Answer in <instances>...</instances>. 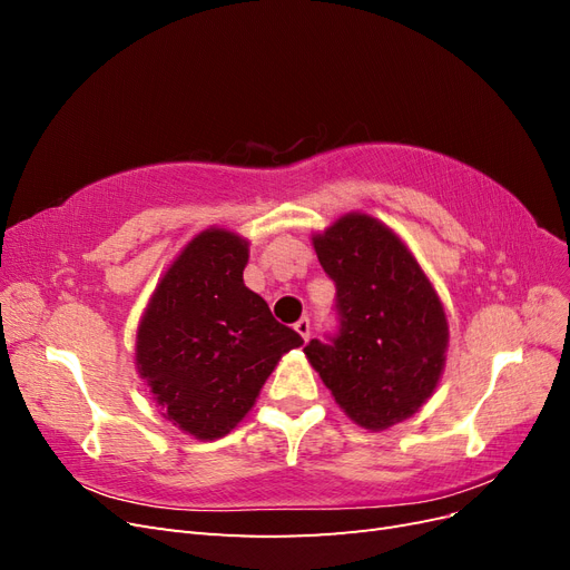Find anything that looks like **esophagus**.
Listing matches in <instances>:
<instances>
[{
	"mask_svg": "<svg viewBox=\"0 0 570 570\" xmlns=\"http://www.w3.org/2000/svg\"><path fill=\"white\" fill-rule=\"evenodd\" d=\"M295 331L304 337V342L308 340V335H312V321L308 318H299L297 323H295Z\"/></svg>",
	"mask_w": 570,
	"mask_h": 570,
	"instance_id": "34e87169",
	"label": "esophagus"
}]
</instances>
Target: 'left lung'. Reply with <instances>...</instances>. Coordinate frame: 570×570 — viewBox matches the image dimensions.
Wrapping results in <instances>:
<instances>
[{"label":"left lung","instance_id":"8db88e82","mask_svg":"<svg viewBox=\"0 0 570 570\" xmlns=\"http://www.w3.org/2000/svg\"><path fill=\"white\" fill-rule=\"evenodd\" d=\"M335 283V333L304 354L358 425L385 430L416 413L444 368V308L406 245L381 220L350 214L314 237Z\"/></svg>","mask_w":570,"mask_h":570}]
</instances>
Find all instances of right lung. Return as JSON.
Wrapping results in <instances>:
<instances>
[{"label":"right lung","instance_id":"1","mask_svg":"<svg viewBox=\"0 0 570 570\" xmlns=\"http://www.w3.org/2000/svg\"><path fill=\"white\" fill-rule=\"evenodd\" d=\"M247 252L228 230L199 233L154 289L137 331V371L164 419L197 440L228 435L281 356L304 344L245 285Z\"/></svg>","mask_w":570,"mask_h":570}]
</instances>
